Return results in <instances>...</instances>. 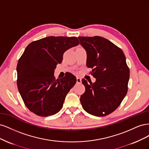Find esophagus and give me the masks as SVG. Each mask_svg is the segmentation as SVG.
Instances as JSON below:
<instances>
[{"mask_svg": "<svg viewBox=\"0 0 149 149\" xmlns=\"http://www.w3.org/2000/svg\"><path fill=\"white\" fill-rule=\"evenodd\" d=\"M76 82H77V83H78V84L81 83V79L80 78H76Z\"/></svg>", "mask_w": 149, "mask_h": 149, "instance_id": "1", "label": "esophagus"}]
</instances>
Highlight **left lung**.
<instances>
[{
    "mask_svg": "<svg viewBox=\"0 0 149 149\" xmlns=\"http://www.w3.org/2000/svg\"><path fill=\"white\" fill-rule=\"evenodd\" d=\"M86 52V65L96 81L82 79L85 92L80 97L83 109L95 116L115 111L127 93L130 71L123 50L106 38L79 37Z\"/></svg>",
    "mask_w": 149,
    "mask_h": 149,
    "instance_id": "1",
    "label": "left lung"
}]
</instances>
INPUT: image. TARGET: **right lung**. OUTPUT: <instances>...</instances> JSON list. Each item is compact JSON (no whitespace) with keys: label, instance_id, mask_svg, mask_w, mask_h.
I'll return each instance as SVG.
<instances>
[{"label":"right lung","instance_id":"1","mask_svg":"<svg viewBox=\"0 0 149 149\" xmlns=\"http://www.w3.org/2000/svg\"><path fill=\"white\" fill-rule=\"evenodd\" d=\"M79 44L75 37H48L30 43L18 61L17 87L25 104L40 116L57 113L76 82L70 73L55 79L54 72L63 53Z\"/></svg>","mask_w":149,"mask_h":149}]
</instances>
